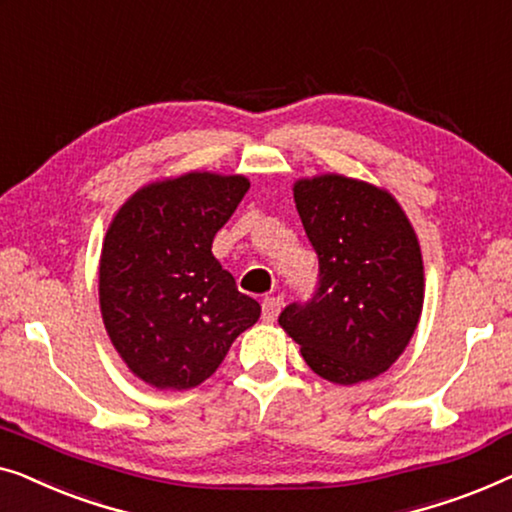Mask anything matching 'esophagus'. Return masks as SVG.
<instances>
[{
    "instance_id": "esophagus-1",
    "label": "esophagus",
    "mask_w": 512,
    "mask_h": 512,
    "mask_svg": "<svg viewBox=\"0 0 512 512\" xmlns=\"http://www.w3.org/2000/svg\"><path fill=\"white\" fill-rule=\"evenodd\" d=\"M280 308H283V299H280V297H266L262 301V318L266 322H273L278 318Z\"/></svg>"
}]
</instances>
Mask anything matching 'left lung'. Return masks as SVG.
<instances>
[{"label":"left lung","instance_id":"obj_1","mask_svg":"<svg viewBox=\"0 0 512 512\" xmlns=\"http://www.w3.org/2000/svg\"><path fill=\"white\" fill-rule=\"evenodd\" d=\"M301 225L320 259V287L278 325L320 378L355 385L385 373L413 338L424 304L420 241L383 187L341 174L299 178Z\"/></svg>","mask_w":512,"mask_h":512}]
</instances>
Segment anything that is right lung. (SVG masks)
Wrapping results in <instances>:
<instances>
[{
	"mask_svg": "<svg viewBox=\"0 0 512 512\" xmlns=\"http://www.w3.org/2000/svg\"><path fill=\"white\" fill-rule=\"evenodd\" d=\"M250 181L187 171L143 185L113 215L99 257V308L127 369L157 390L211 378L262 308L213 257Z\"/></svg>",
	"mask_w": 512,
	"mask_h": 512,
	"instance_id": "right-lung-1",
	"label": "right lung"
}]
</instances>
